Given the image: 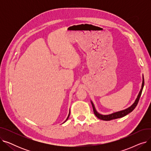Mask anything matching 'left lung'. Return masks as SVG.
<instances>
[{"mask_svg": "<svg viewBox=\"0 0 151 151\" xmlns=\"http://www.w3.org/2000/svg\"><path fill=\"white\" fill-rule=\"evenodd\" d=\"M144 84H145L144 78H143V76H142V86H141V90L139 92V94L138 95V97H137V99L133 103V104L132 105H131L129 108H127L124 110L120 111H117L116 113H114L110 114H108V115H102V114L99 113L97 111V110L96 109V108H95L94 105L92 103V101H91L95 115H96L99 119H100L103 120V121H111V120H113V119H117V118H121V117H124L126 115H127L128 114L131 113L132 111L136 108V106L138 104V103L139 101V98L141 97V93H142V89H143V87H144Z\"/></svg>", "mask_w": 151, "mask_h": 151, "instance_id": "obj_1", "label": "left lung"}]
</instances>
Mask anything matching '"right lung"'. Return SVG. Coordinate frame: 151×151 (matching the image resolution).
Segmentation results:
<instances>
[{"label":"right lung","instance_id":"right-lung-1","mask_svg":"<svg viewBox=\"0 0 151 151\" xmlns=\"http://www.w3.org/2000/svg\"><path fill=\"white\" fill-rule=\"evenodd\" d=\"M70 113H69V114H68V117H67V119L65 121V122H65L67 121V119H68V117H69V116H70ZM64 122H63V123H64Z\"/></svg>","mask_w":151,"mask_h":151}]
</instances>
